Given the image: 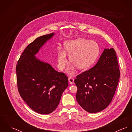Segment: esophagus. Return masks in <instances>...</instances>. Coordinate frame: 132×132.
I'll use <instances>...</instances> for the list:
<instances>
[{
    "label": "esophagus",
    "instance_id": "1",
    "mask_svg": "<svg viewBox=\"0 0 132 132\" xmlns=\"http://www.w3.org/2000/svg\"><path fill=\"white\" fill-rule=\"evenodd\" d=\"M69 82L71 84H73L74 83V79L72 77H69Z\"/></svg>",
    "mask_w": 132,
    "mask_h": 132
}]
</instances>
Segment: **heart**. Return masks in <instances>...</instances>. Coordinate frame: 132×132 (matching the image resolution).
<instances>
[{
	"label": "heart",
	"instance_id": "heart-1",
	"mask_svg": "<svg viewBox=\"0 0 132 132\" xmlns=\"http://www.w3.org/2000/svg\"><path fill=\"white\" fill-rule=\"evenodd\" d=\"M67 54L70 56L71 62L79 69H85L90 67L97 57L99 49L98 45L93 41L84 39H77L69 41L64 45ZM58 67L63 70L68 59L64 51L60 50L58 54ZM73 68L70 69L73 72Z\"/></svg>",
	"mask_w": 132,
	"mask_h": 132
}]
</instances>
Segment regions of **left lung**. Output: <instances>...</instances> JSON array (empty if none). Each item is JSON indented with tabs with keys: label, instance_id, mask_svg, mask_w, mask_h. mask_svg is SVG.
Listing matches in <instances>:
<instances>
[{
	"label": "left lung",
	"instance_id": "1",
	"mask_svg": "<svg viewBox=\"0 0 132 132\" xmlns=\"http://www.w3.org/2000/svg\"><path fill=\"white\" fill-rule=\"evenodd\" d=\"M120 73L115 51L105 49L94 67L77 76L76 100L89 113L106 108L112 101Z\"/></svg>",
	"mask_w": 132,
	"mask_h": 132
}]
</instances>
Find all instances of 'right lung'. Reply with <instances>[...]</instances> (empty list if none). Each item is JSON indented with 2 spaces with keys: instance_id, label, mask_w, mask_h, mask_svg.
Instances as JSON below:
<instances>
[{
  "instance_id": "1",
  "label": "right lung",
  "mask_w": 132,
  "mask_h": 132,
  "mask_svg": "<svg viewBox=\"0 0 132 132\" xmlns=\"http://www.w3.org/2000/svg\"><path fill=\"white\" fill-rule=\"evenodd\" d=\"M54 33L37 38L24 49L16 65L17 86L24 101L34 111L47 114L58 106L61 95L68 86V78L56 71L35 55Z\"/></svg>"
}]
</instances>
